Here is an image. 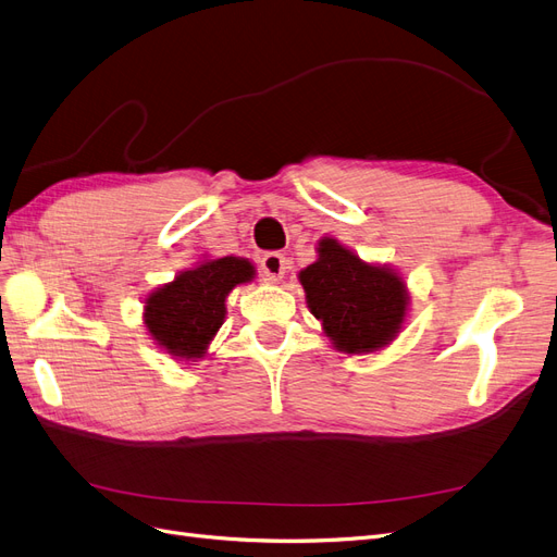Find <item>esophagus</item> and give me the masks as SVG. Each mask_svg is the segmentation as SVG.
Returning a JSON list of instances; mask_svg holds the SVG:
<instances>
[{
  "instance_id": "1",
  "label": "esophagus",
  "mask_w": 557,
  "mask_h": 557,
  "mask_svg": "<svg viewBox=\"0 0 557 557\" xmlns=\"http://www.w3.org/2000/svg\"><path fill=\"white\" fill-rule=\"evenodd\" d=\"M286 259L280 255V252H268L263 259H261V273L268 282H280L286 273Z\"/></svg>"
}]
</instances>
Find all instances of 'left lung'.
I'll list each match as a JSON object with an SVG mask.
<instances>
[{
    "label": "left lung",
    "instance_id": "left-lung-1",
    "mask_svg": "<svg viewBox=\"0 0 557 557\" xmlns=\"http://www.w3.org/2000/svg\"><path fill=\"white\" fill-rule=\"evenodd\" d=\"M298 280L337 351L374 354L401 331L408 310L404 280L387 265L362 261L335 238L319 243V259Z\"/></svg>",
    "mask_w": 557,
    "mask_h": 557
}]
</instances>
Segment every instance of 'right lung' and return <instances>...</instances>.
Listing matches in <instances>:
<instances>
[{
	"label": "right lung",
	"instance_id": "obj_1",
	"mask_svg": "<svg viewBox=\"0 0 557 557\" xmlns=\"http://www.w3.org/2000/svg\"><path fill=\"white\" fill-rule=\"evenodd\" d=\"M252 277L255 265L240 257L211 259L178 273L147 298V331L170 356L185 362L201 360L224 321L226 296Z\"/></svg>",
	"mask_w": 557,
	"mask_h": 557
}]
</instances>
